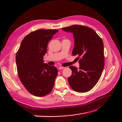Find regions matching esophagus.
<instances>
[{
  "label": "esophagus",
  "mask_w": 122,
  "mask_h": 122,
  "mask_svg": "<svg viewBox=\"0 0 122 122\" xmlns=\"http://www.w3.org/2000/svg\"><path fill=\"white\" fill-rule=\"evenodd\" d=\"M65 68V67H60L58 69H59V70H62Z\"/></svg>",
  "instance_id": "obj_1"
}]
</instances>
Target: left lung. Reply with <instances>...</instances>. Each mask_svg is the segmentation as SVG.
I'll list each match as a JSON object with an SVG mask.
<instances>
[{
    "mask_svg": "<svg viewBox=\"0 0 122 122\" xmlns=\"http://www.w3.org/2000/svg\"><path fill=\"white\" fill-rule=\"evenodd\" d=\"M62 29L73 34L75 44L72 55L78 56V60L81 57L78 69L69 67L72 74L68 82L73 90L86 93L97 84L104 67L103 41L93 29L86 26L73 25Z\"/></svg>",
    "mask_w": 122,
    "mask_h": 122,
    "instance_id": "obj_1",
    "label": "left lung"
}]
</instances>
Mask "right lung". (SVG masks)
Segmentation results:
<instances>
[{"label": "right lung", "mask_w": 122, "mask_h": 122, "mask_svg": "<svg viewBox=\"0 0 122 122\" xmlns=\"http://www.w3.org/2000/svg\"><path fill=\"white\" fill-rule=\"evenodd\" d=\"M56 29H38L29 33L22 41L16 54L17 72L21 82L29 93L38 97L52 91L57 69L43 63L48 43Z\"/></svg>", "instance_id": "1"}]
</instances>
